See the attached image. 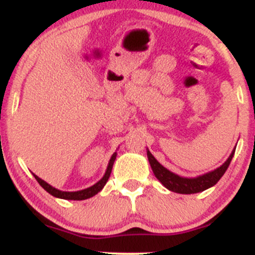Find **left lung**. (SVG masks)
I'll return each mask as SVG.
<instances>
[{
    "instance_id": "obj_1",
    "label": "left lung",
    "mask_w": 255,
    "mask_h": 255,
    "mask_svg": "<svg viewBox=\"0 0 255 255\" xmlns=\"http://www.w3.org/2000/svg\"><path fill=\"white\" fill-rule=\"evenodd\" d=\"M235 148L233 149L230 156L228 157V160L225 161L220 167L215 168V170L210 171L208 173H204V175H200L197 177H182V176H178L176 173L171 172L170 170H167L166 167H163L158 161L153 157V154L149 152V149L147 148V157H148L149 165H151L152 171H153L154 176L166 189H168L170 191L177 192V194H197V192L205 191L206 189H210L214 185L218 184V181L223 177V175L225 173V171L229 167L230 162H232V158L234 156Z\"/></svg>"
}]
</instances>
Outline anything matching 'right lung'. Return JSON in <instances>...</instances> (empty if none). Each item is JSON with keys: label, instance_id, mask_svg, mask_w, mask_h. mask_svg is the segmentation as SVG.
Listing matches in <instances>:
<instances>
[{"label": "right lung", "instance_id": "obj_1", "mask_svg": "<svg viewBox=\"0 0 255 255\" xmlns=\"http://www.w3.org/2000/svg\"><path fill=\"white\" fill-rule=\"evenodd\" d=\"M116 157H117V152H114V153L112 154L111 160H109L108 166H107L106 173H104L103 177H102L97 184H94L90 187H87V189L84 190H79V191H61V190L52 187L51 185H49L46 181L41 180V178H40L39 176L35 175V173H34V177L36 178V181L41 185L42 189L46 190V191L49 192L50 195H52V196L59 197V199H64V200H85V199H89V197H93L94 195H97L102 189H103L104 185H106L107 181H108L109 176H111L112 168H113V163L114 161H116Z\"/></svg>", "mask_w": 255, "mask_h": 255}]
</instances>
